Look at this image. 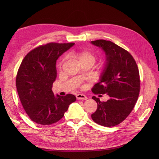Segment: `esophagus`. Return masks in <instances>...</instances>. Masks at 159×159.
Here are the masks:
<instances>
[{"label":"esophagus","mask_w":159,"mask_h":159,"mask_svg":"<svg viewBox=\"0 0 159 159\" xmlns=\"http://www.w3.org/2000/svg\"><path fill=\"white\" fill-rule=\"evenodd\" d=\"M76 98H77V99H84V100L88 99L87 96L84 94H82V93H78L76 95Z\"/></svg>","instance_id":"1"}]
</instances>
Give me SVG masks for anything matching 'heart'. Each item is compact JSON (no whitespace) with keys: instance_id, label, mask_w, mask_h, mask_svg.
Wrapping results in <instances>:
<instances>
[{"instance_id":"1","label":"heart","mask_w":159,"mask_h":159,"mask_svg":"<svg viewBox=\"0 0 159 159\" xmlns=\"http://www.w3.org/2000/svg\"><path fill=\"white\" fill-rule=\"evenodd\" d=\"M73 56L80 64L87 63L92 66L96 60L95 55L88 50H80L73 52Z\"/></svg>"}]
</instances>
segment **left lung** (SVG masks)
<instances>
[{
	"instance_id": "1",
	"label": "left lung",
	"mask_w": 159,
	"mask_h": 159,
	"mask_svg": "<svg viewBox=\"0 0 159 159\" xmlns=\"http://www.w3.org/2000/svg\"><path fill=\"white\" fill-rule=\"evenodd\" d=\"M91 44L100 48L105 56L99 81L91 91L109 97L107 102H101L93 96L98 109L91 118L100 125L114 127L127 118L137 101L140 91L138 67L127 50L112 42L98 40Z\"/></svg>"
}]
</instances>
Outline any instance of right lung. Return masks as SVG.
Masks as SVG:
<instances>
[{"label":"right lung","instance_id":"1","mask_svg":"<svg viewBox=\"0 0 159 159\" xmlns=\"http://www.w3.org/2000/svg\"><path fill=\"white\" fill-rule=\"evenodd\" d=\"M74 43H49L32 50L18 69L16 85L24 109L34 122L51 125L64 117L75 96L55 95L52 90L57 77L56 61Z\"/></svg>","mask_w":159,"mask_h":159}]
</instances>
